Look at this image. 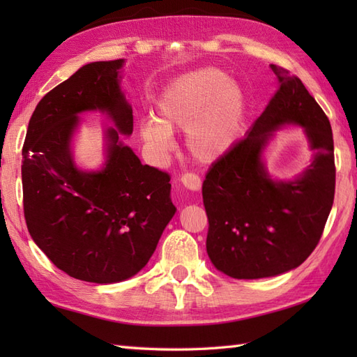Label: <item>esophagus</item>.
I'll return each mask as SVG.
<instances>
[{
  "label": "esophagus",
  "mask_w": 357,
  "mask_h": 357,
  "mask_svg": "<svg viewBox=\"0 0 357 357\" xmlns=\"http://www.w3.org/2000/svg\"><path fill=\"white\" fill-rule=\"evenodd\" d=\"M181 183H183V185L187 187L188 190H193V192H198L201 188V184H202L199 174H196L193 172L184 173L183 176H181Z\"/></svg>",
  "instance_id": "34e87169"
}]
</instances>
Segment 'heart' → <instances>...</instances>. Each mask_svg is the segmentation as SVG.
I'll use <instances>...</instances> for the list:
<instances>
[{"label":"heart","instance_id":"1","mask_svg":"<svg viewBox=\"0 0 357 357\" xmlns=\"http://www.w3.org/2000/svg\"><path fill=\"white\" fill-rule=\"evenodd\" d=\"M158 119L141 124L147 146L165 153L173 139L170 130H185V144L196 161L213 162L238 139L245 118L241 90L221 70L201 69L174 79L158 101Z\"/></svg>","mask_w":357,"mask_h":357}]
</instances>
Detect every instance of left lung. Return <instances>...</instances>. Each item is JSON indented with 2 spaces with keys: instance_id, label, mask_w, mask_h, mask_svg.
Instances as JSON below:
<instances>
[{
  "instance_id": "1",
  "label": "left lung",
  "mask_w": 357,
  "mask_h": 357,
  "mask_svg": "<svg viewBox=\"0 0 357 357\" xmlns=\"http://www.w3.org/2000/svg\"><path fill=\"white\" fill-rule=\"evenodd\" d=\"M278 90L252 130L211 164L202 184L208 219L207 253L234 279L280 275L304 262L319 244L335 199L336 165L330 121L302 81L271 64ZM282 123H299L317 151L301 178L276 183L260 151Z\"/></svg>"
}]
</instances>
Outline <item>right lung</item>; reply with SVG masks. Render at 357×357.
<instances>
[{"label": "right lung", "mask_w": 357, "mask_h": 357, "mask_svg": "<svg viewBox=\"0 0 357 357\" xmlns=\"http://www.w3.org/2000/svg\"><path fill=\"white\" fill-rule=\"evenodd\" d=\"M123 59L82 66L38 102L22 146V202L30 236L67 275L112 284L136 275L153 255L173 218L170 174L141 164L119 133L133 132L130 105L119 89ZM107 111L105 170L79 172L70 156L77 113Z\"/></svg>", "instance_id": "1"}]
</instances>
